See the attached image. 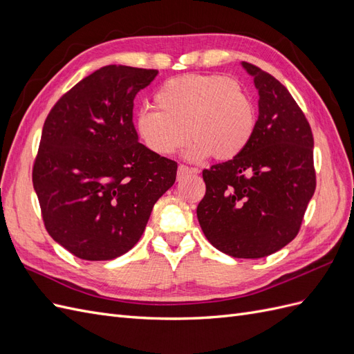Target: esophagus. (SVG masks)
<instances>
[{"instance_id": "esophagus-1", "label": "esophagus", "mask_w": 354, "mask_h": 354, "mask_svg": "<svg viewBox=\"0 0 354 354\" xmlns=\"http://www.w3.org/2000/svg\"><path fill=\"white\" fill-rule=\"evenodd\" d=\"M198 173H199L198 168H190V167H187V165L180 164V165H178V169H177V177H178V178H183V177L187 176V174H198Z\"/></svg>"}]
</instances>
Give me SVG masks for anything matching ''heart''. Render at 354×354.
<instances>
[{"instance_id":"obj_1","label":"heart","mask_w":354,"mask_h":354,"mask_svg":"<svg viewBox=\"0 0 354 354\" xmlns=\"http://www.w3.org/2000/svg\"><path fill=\"white\" fill-rule=\"evenodd\" d=\"M152 108L138 111L137 137L152 153H176L194 137L187 156L233 159L248 147L257 115L251 97L223 75H183L164 82Z\"/></svg>"}]
</instances>
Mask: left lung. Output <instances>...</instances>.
I'll list each match as a JSON object with an SVG mask.
<instances>
[{"label":"left lung","mask_w":354,"mask_h":354,"mask_svg":"<svg viewBox=\"0 0 354 354\" xmlns=\"http://www.w3.org/2000/svg\"><path fill=\"white\" fill-rule=\"evenodd\" d=\"M242 66L259 90V120L248 147L202 171L205 196L196 214L212 246L234 259H261L301 227L316 189L313 134L292 95L270 73Z\"/></svg>","instance_id":"1"}]
</instances>
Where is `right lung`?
<instances>
[{"label": "right lung", "instance_id": "obj_1", "mask_svg": "<svg viewBox=\"0 0 354 354\" xmlns=\"http://www.w3.org/2000/svg\"><path fill=\"white\" fill-rule=\"evenodd\" d=\"M156 69L103 66L53 106L32 181L50 236L82 260L103 261L142 238L155 202L174 185L177 162L138 143L136 94Z\"/></svg>", "mask_w": 354, "mask_h": 354}]
</instances>
